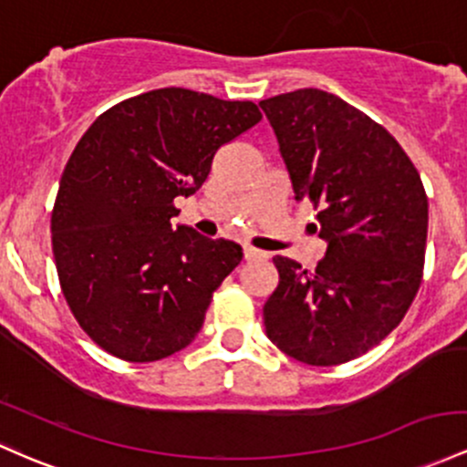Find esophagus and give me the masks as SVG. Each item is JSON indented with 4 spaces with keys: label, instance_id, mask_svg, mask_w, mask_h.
I'll return each mask as SVG.
<instances>
[{
    "label": "esophagus",
    "instance_id": "obj_1",
    "mask_svg": "<svg viewBox=\"0 0 467 467\" xmlns=\"http://www.w3.org/2000/svg\"><path fill=\"white\" fill-rule=\"evenodd\" d=\"M244 257L245 259H264L265 257V253H261V250H257V248H253V245L250 244H245L244 245Z\"/></svg>",
    "mask_w": 467,
    "mask_h": 467
}]
</instances>
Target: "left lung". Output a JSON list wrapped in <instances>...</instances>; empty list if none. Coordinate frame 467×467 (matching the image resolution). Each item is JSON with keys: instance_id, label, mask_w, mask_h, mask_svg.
Returning a JSON list of instances; mask_svg holds the SVG:
<instances>
[{"instance_id": "left-lung-1", "label": "left lung", "mask_w": 467, "mask_h": 467, "mask_svg": "<svg viewBox=\"0 0 467 467\" xmlns=\"http://www.w3.org/2000/svg\"><path fill=\"white\" fill-rule=\"evenodd\" d=\"M296 202L319 208L315 273L275 257L265 335L308 366L350 361L401 324L421 285L428 197L397 140L337 95L301 88L259 101Z\"/></svg>"}]
</instances>
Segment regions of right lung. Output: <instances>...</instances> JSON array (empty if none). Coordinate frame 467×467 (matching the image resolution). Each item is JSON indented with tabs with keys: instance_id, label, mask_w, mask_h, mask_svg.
I'll use <instances>...</instances> for the list:
<instances>
[{
	"instance_id": "right-lung-1",
	"label": "right lung",
	"mask_w": 467,
	"mask_h": 467,
	"mask_svg": "<svg viewBox=\"0 0 467 467\" xmlns=\"http://www.w3.org/2000/svg\"><path fill=\"white\" fill-rule=\"evenodd\" d=\"M261 119L253 101L159 88L92 121L61 175L50 233L66 301L110 355L157 361L202 330L242 245L172 223L175 197L206 182L213 157Z\"/></svg>"
}]
</instances>
